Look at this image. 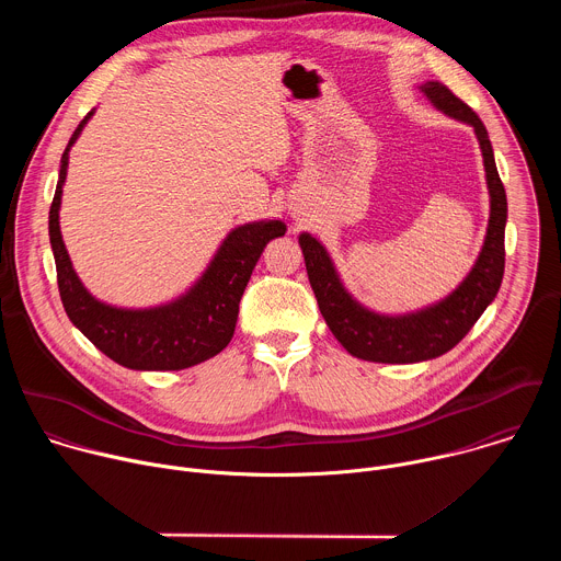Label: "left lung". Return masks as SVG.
<instances>
[{
	"instance_id": "obj_1",
	"label": "left lung",
	"mask_w": 561,
	"mask_h": 561,
	"mask_svg": "<svg viewBox=\"0 0 561 561\" xmlns=\"http://www.w3.org/2000/svg\"><path fill=\"white\" fill-rule=\"evenodd\" d=\"M420 91L437 111L474 130L479 150L484 157L491 199L489 228L482 251L453 293L435 304L399 314L377 312L357 301L344 286L327 247L310 232L299 234L308 282L331 333L353 357L366 362L415 364L448 353L466 337L477 319L497 297L504 277V230L508 206L486 126L444 84L426 82Z\"/></svg>"
}]
</instances>
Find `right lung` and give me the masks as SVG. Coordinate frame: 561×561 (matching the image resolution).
Returning a JSON list of instances; mask_svg holds the SVG:
<instances>
[{
    "instance_id": "add662e5",
    "label": "right lung",
    "mask_w": 561,
    "mask_h": 561,
    "mask_svg": "<svg viewBox=\"0 0 561 561\" xmlns=\"http://www.w3.org/2000/svg\"><path fill=\"white\" fill-rule=\"evenodd\" d=\"M93 113L79 122L61 154L48 215L64 310L75 329L82 331L106 357L130 370H182L202 364L221 353L232 340L239 299L266 244L286 232V224L282 219H262L234 226L224 237L206 271L171 301L148 308H124L98 299L75 273L59 230L68 152Z\"/></svg>"
}]
</instances>
